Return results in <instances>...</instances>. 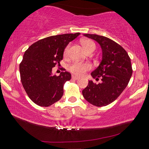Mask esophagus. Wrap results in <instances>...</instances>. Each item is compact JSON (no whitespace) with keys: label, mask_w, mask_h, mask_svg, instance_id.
Segmentation results:
<instances>
[{"label":"esophagus","mask_w":149,"mask_h":149,"mask_svg":"<svg viewBox=\"0 0 149 149\" xmlns=\"http://www.w3.org/2000/svg\"><path fill=\"white\" fill-rule=\"evenodd\" d=\"M72 78L73 79H75V80H77V79H79V77H77V76H75V75H72Z\"/></svg>","instance_id":"34e87169"}]
</instances>
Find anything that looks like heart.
I'll list each match as a JSON object with an SVG mask.
<instances>
[{"label":"heart","mask_w":149,"mask_h":149,"mask_svg":"<svg viewBox=\"0 0 149 149\" xmlns=\"http://www.w3.org/2000/svg\"><path fill=\"white\" fill-rule=\"evenodd\" d=\"M81 45L84 47L85 52L89 51V50H94L96 48V45L95 42L90 39H83L81 40ZM69 46L65 47L64 50V56H66L68 52ZM91 68V65L89 63H84L79 62H74L72 64H70L68 67V70L71 72L72 74L76 75H83L85 72Z\"/></svg>","instance_id":"1"}]
</instances>
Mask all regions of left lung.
Listing matches in <instances>:
<instances>
[{
    "label": "left lung",
    "instance_id": "obj_1",
    "mask_svg": "<svg viewBox=\"0 0 149 149\" xmlns=\"http://www.w3.org/2000/svg\"><path fill=\"white\" fill-rule=\"evenodd\" d=\"M95 40L102 49V60L91 75L101 83L96 84L89 81L82 91L85 99L96 107H104L119 97L125 89L132 75L131 59L125 49L115 41L104 36L84 34Z\"/></svg>",
    "mask_w": 149,
    "mask_h": 149
}]
</instances>
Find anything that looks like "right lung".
<instances>
[{
    "label": "right lung",
    "mask_w": 149,
    "mask_h": 149,
    "mask_svg": "<svg viewBox=\"0 0 149 149\" xmlns=\"http://www.w3.org/2000/svg\"><path fill=\"white\" fill-rule=\"evenodd\" d=\"M80 35L67 33L46 37L34 42L24 54L19 64L22 85L29 99L40 107H49L61 99L63 87L71 74H52V68L60 65L65 48Z\"/></svg>",
    "instance_id": "right-lung-1"
}]
</instances>
